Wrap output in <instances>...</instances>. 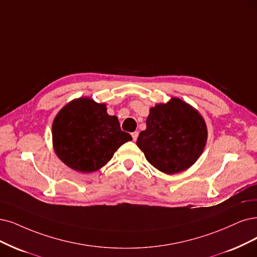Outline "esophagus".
<instances>
[{
  "label": "esophagus",
  "instance_id": "obj_1",
  "mask_svg": "<svg viewBox=\"0 0 257 257\" xmlns=\"http://www.w3.org/2000/svg\"><path fill=\"white\" fill-rule=\"evenodd\" d=\"M131 136H132V139H134V141H137V140H138V137H139V132H138V131L132 132Z\"/></svg>",
  "mask_w": 257,
  "mask_h": 257
}]
</instances>
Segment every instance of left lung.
Returning a JSON list of instances; mask_svg holds the SVG:
<instances>
[{
	"label": "left lung",
	"mask_w": 257,
	"mask_h": 257,
	"mask_svg": "<svg viewBox=\"0 0 257 257\" xmlns=\"http://www.w3.org/2000/svg\"><path fill=\"white\" fill-rule=\"evenodd\" d=\"M137 145L148 162L173 175L191 167L206 144L205 121L192 106L179 98L151 108Z\"/></svg>",
	"instance_id": "1"
}]
</instances>
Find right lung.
Here are the masks:
<instances>
[{"label": "right lung", "instance_id": "right-lung-1", "mask_svg": "<svg viewBox=\"0 0 257 257\" xmlns=\"http://www.w3.org/2000/svg\"><path fill=\"white\" fill-rule=\"evenodd\" d=\"M56 155L74 170L92 173L112 159L132 138L122 131L116 116L107 113L104 103L78 98L64 106L53 121Z\"/></svg>", "mask_w": 257, "mask_h": 257}]
</instances>
